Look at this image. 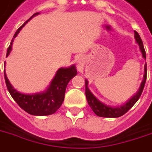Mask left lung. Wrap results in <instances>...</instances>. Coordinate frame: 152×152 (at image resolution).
<instances>
[{"instance_id":"left-lung-1","label":"left lung","mask_w":152,"mask_h":152,"mask_svg":"<svg viewBox=\"0 0 152 152\" xmlns=\"http://www.w3.org/2000/svg\"><path fill=\"white\" fill-rule=\"evenodd\" d=\"M134 34H135L136 42L138 43L140 50H141L142 53V57L144 58H146V52H145V49H144V46H143L142 39L140 38L137 32L134 31ZM144 72H145V74H144L143 80L142 84H141V86H140L138 92L129 101L127 102L126 104H124V105L121 106V107H117V108H113V107H110V106H107L106 104L101 103L99 99L95 98L94 96V94H92L91 91L88 89V86H87L88 81H87V80H86V95L88 104L90 105L91 109L94 111V113L97 116L104 117V118H118V117L124 115V113H127L128 110L135 104V103L138 100V99L140 98L141 94L142 93V91L143 89H144L145 83H146V72H147V70H146V64L145 65Z\"/></svg>"}]
</instances>
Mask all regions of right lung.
I'll return each mask as SVG.
<instances>
[{
	"mask_svg": "<svg viewBox=\"0 0 152 152\" xmlns=\"http://www.w3.org/2000/svg\"><path fill=\"white\" fill-rule=\"evenodd\" d=\"M38 14L39 13H35L34 15H32L29 18V20ZM29 20L25 21V23L18 28V30L15 32L14 35V38L16 37L22 27ZM13 40L14 39H12L10 45L7 49L6 57L9 55L11 51ZM76 75V69L75 66H72L68 68H60L57 72L56 76H54L48 89L45 92L34 94H21L14 89L11 84L10 83L9 80L7 79L6 72H4L7 90L14 99V100L25 112L36 116L50 115L55 113L61 107V104L64 100L66 86L72 78H73Z\"/></svg>",
	"mask_w": 152,
	"mask_h": 152,
	"instance_id": "obj_1",
	"label": "right lung"
}]
</instances>
